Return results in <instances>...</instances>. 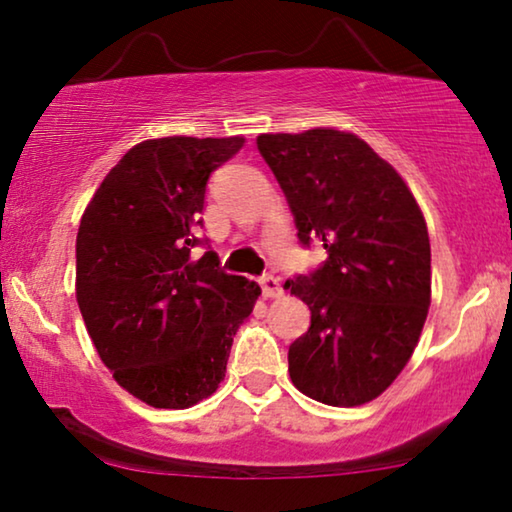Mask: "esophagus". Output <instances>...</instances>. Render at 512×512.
<instances>
[{
    "label": "esophagus",
    "instance_id": "esophagus-1",
    "mask_svg": "<svg viewBox=\"0 0 512 512\" xmlns=\"http://www.w3.org/2000/svg\"><path fill=\"white\" fill-rule=\"evenodd\" d=\"M259 285H262V294L266 296V299H276V296L282 294L280 278L271 276V273H266V276L259 278Z\"/></svg>",
    "mask_w": 512,
    "mask_h": 512
}]
</instances>
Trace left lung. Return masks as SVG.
<instances>
[{"label": "left lung", "instance_id": "1", "mask_svg": "<svg viewBox=\"0 0 512 512\" xmlns=\"http://www.w3.org/2000/svg\"><path fill=\"white\" fill-rule=\"evenodd\" d=\"M257 149L276 174L299 241L326 257L285 287L310 308L289 345V377L331 407L375 400L400 375L430 308V236L393 165L335 128L266 133Z\"/></svg>", "mask_w": 512, "mask_h": 512}]
</instances>
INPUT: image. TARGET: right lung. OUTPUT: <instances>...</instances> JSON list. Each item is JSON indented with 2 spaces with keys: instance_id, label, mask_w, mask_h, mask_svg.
Wrapping results in <instances>:
<instances>
[{
  "instance_id": "1",
  "label": "right lung",
  "mask_w": 512,
  "mask_h": 512,
  "mask_svg": "<svg viewBox=\"0 0 512 512\" xmlns=\"http://www.w3.org/2000/svg\"><path fill=\"white\" fill-rule=\"evenodd\" d=\"M243 137H158L135 144L91 197L75 241V296L101 361L156 409H188L225 379L257 282L197 257L213 170Z\"/></svg>"
}]
</instances>
